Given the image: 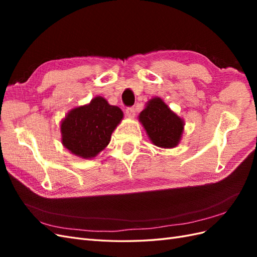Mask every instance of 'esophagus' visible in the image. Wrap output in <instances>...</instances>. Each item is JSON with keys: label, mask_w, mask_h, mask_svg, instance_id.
Returning <instances> with one entry per match:
<instances>
[{"label": "esophagus", "mask_w": 257, "mask_h": 257, "mask_svg": "<svg viewBox=\"0 0 257 257\" xmlns=\"http://www.w3.org/2000/svg\"><path fill=\"white\" fill-rule=\"evenodd\" d=\"M135 112H136V110H135L134 107H126L125 113H126V115L128 116V118H134Z\"/></svg>", "instance_id": "obj_1"}]
</instances>
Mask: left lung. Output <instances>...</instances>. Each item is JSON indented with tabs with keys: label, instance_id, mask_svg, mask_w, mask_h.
Returning <instances> with one entry per match:
<instances>
[{
	"label": "left lung",
	"instance_id": "1",
	"mask_svg": "<svg viewBox=\"0 0 257 257\" xmlns=\"http://www.w3.org/2000/svg\"><path fill=\"white\" fill-rule=\"evenodd\" d=\"M139 121L155 146L174 148L180 141L183 121L159 97L148 102L139 114Z\"/></svg>",
	"mask_w": 257,
	"mask_h": 257
}]
</instances>
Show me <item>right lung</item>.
<instances>
[{"label":"right lung","instance_id":"right-lung-1","mask_svg":"<svg viewBox=\"0 0 257 257\" xmlns=\"http://www.w3.org/2000/svg\"><path fill=\"white\" fill-rule=\"evenodd\" d=\"M122 118L119 107L96 96L89 105L67 113L61 123L62 144L77 157L91 159L109 144L112 132Z\"/></svg>","mask_w":257,"mask_h":257}]
</instances>
